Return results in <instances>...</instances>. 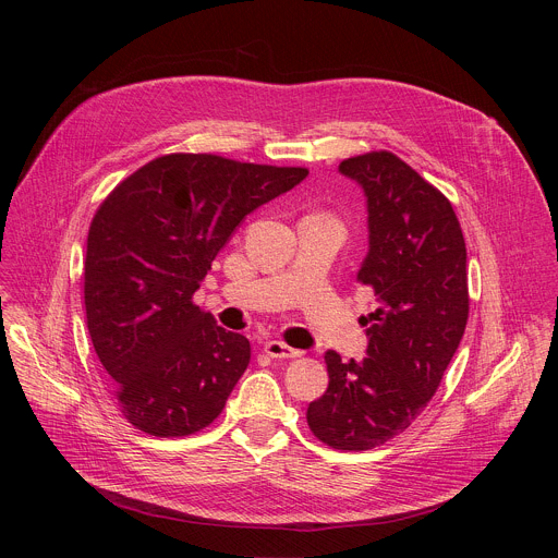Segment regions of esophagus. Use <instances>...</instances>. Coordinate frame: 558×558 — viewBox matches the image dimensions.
<instances>
[{"instance_id": "1", "label": "esophagus", "mask_w": 558, "mask_h": 558, "mask_svg": "<svg viewBox=\"0 0 558 558\" xmlns=\"http://www.w3.org/2000/svg\"><path fill=\"white\" fill-rule=\"evenodd\" d=\"M265 353L269 355V357H300L302 355V351H298V349H291L289 344H284V342H278V340H271V342H267L265 344Z\"/></svg>"}]
</instances>
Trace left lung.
<instances>
[{"mask_svg": "<svg viewBox=\"0 0 558 558\" xmlns=\"http://www.w3.org/2000/svg\"><path fill=\"white\" fill-rule=\"evenodd\" d=\"M366 196L373 289L362 362L327 351V392L308 404L311 433L338 450H368L404 433L439 388L468 323L465 241L450 201L400 156L379 149L340 163Z\"/></svg>", "mask_w": 558, "mask_h": 558, "instance_id": "8db88e82", "label": "left lung"}]
</instances>
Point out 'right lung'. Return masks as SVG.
<instances>
[{
    "label": "right lung",
    "instance_id": "right-lung-1",
    "mask_svg": "<svg viewBox=\"0 0 558 558\" xmlns=\"http://www.w3.org/2000/svg\"><path fill=\"white\" fill-rule=\"evenodd\" d=\"M306 174L216 154H166L99 205L84 267L88 331L134 428L185 437L222 413L252 347L192 295L243 218Z\"/></svg>",
    "mask_w": 558,
    "mask_h": 558
}]
</instances>
